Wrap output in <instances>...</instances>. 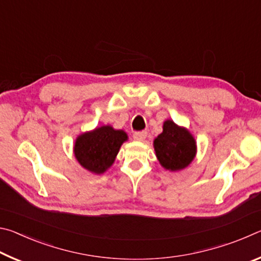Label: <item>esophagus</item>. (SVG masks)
<instances>
[{"label": "esophagus", "instance_id": "esophagus-1", "mask_svg": "<svg viewBox=\"0 0 261 261\" xmlns=\"http://www.w3.org/2000/svg\"><path fill=\"white\" fill-rule=\"evenodd\" d=\"M147 137V132L146 131H138L134 134V139L137 141H143L145 138Z\"/></svg>", "mask_w": 261, "mask_h": 261}]
</instances>
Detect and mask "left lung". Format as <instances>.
Listing matches in <instances>:
<instances>
[{"instance_id": "1", "label": "left lung", "mask_w": 261, "mask_h": 261, "mask_svg": "<svg viewBox=\"0 0 261 261\" xmlns=\"http://www.w3.org/2000/svg\"><path fill=\"white\" fill-rule=\"evenodd\" d=\"M153 145L160 165L170 171L188 167L197 152L196 140L190 131L171 120L163 123L162 134L154 139Z\"/></svg>"}]
</instances>
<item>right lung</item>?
I'll return each mask as SVG.
<instances>
[{"instance_id":"1","label":"right lung","mask_w":261,"mask_h":261,"mask_svg":"<svg viewBox=\"0 0 261 261\" xmlns=\"http://www.w3.org/2000/svg\"><path fill=\"white\" fill-rule=\"evenodd\" d=\"M127 140L123 130L103 125L78 136L73 152L81 166L94 174H103L113 165L122 144Z\"/></svg>"}]
</instances>
